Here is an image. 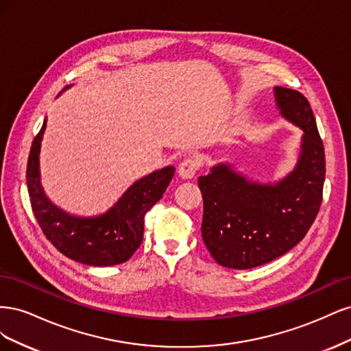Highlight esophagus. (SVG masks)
Listing matches in <instances>:
<instances>
[{"instance_id": "34e87169", "label": "esophagus", "mask_w": 351, "mask_h": 351, "mask_svg": "<svg viewBox=\"0 0 351 351\" xmlns=\"http://www.w3.org/2000/svg\"><path fill=\"white\" fill-rule=\"evenodd\" d=\"M197 168H199V159L196 156H189L180 162L177 173L183 180H190L195 177Z\"/></svg>"}]
</instances>
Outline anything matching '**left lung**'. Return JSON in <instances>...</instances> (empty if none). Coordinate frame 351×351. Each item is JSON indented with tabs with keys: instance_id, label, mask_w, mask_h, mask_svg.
Masks as SVG:
<instances>
[{
	"instance_id": "8db88e82",
	"label": "left lung",
	"mask_w": 351,
	"mask_h": 351,
	"mask_svg": "<svg viewBox=\"0 0 351 351\" xmlns=\"http://www.w3.org/2000/svg\"><path fill=\"white\" fill-rule=\"evenodd\" d=\"M285 121L303 132L299 156L277 182H259L231 162L210 167L197 183L204 197L202 239L219 265L250 269L277 259L300 243L319 210L325 182L324 143L302 93L274 88Z\"/></svg>"
}]
</instances>
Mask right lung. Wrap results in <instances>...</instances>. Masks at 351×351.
Segmentation results:
<instances>
[{
	"mask_svg": "<svg viewBox=\"0 0 351 351\" xmlns=\"http://www.w3.org/2000/svg\"><path fill=\"white\" fill-rule=\"evenodd\" d=\"M45 129L47 119L32 143L26 173L32 209L44 234L62 254L84 265L114 267L129 261L143 240L146 212L162 197L176 168L168 165L136 180L102 214H70L48 197L40 182V147Z\"/></svg>",
	"mask_w": 351,
	"mask_h": 351,
	"instance_id": "obj_1",
	"label": "right lung"
}]
</instances>
